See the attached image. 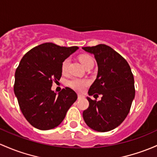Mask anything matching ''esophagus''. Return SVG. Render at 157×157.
Listing matches in <instances>:
<instances>
[{
	"label": "esophagus",
	"instance_id": "esophagus-1",
	"mask_svg": "<svg viewBox=\"0 0 157 157\" xmlns=\"http://www.w3.org/2000/svg\"><path fill=\"white\" fill-rule=\"evenodd\" d=\"M85 98V96L83 95H80V94H78V98L79 99H80V98Z\"/></svg>",
	"mask_w": 157,
	"mask_h": 157
}]
</instances>
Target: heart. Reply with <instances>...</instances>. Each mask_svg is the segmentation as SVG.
Returning a JSON list of instances; mask_svg holds the SVG:
<instances>
[{
	"label": "heart",
	"mask_w": 157,
	"mask_h": 157,
	"mask_svg": "<svg viewBox=\"0 0 157 157\" xmlns=\"http://www.w3.org/2000/svg\"><path fill=\"white\" fill-rule=\"evenodd\" d=\"M80 62L83 65L84 67L89 64L90 62H93V59L89 55H82L80 56ZM68 64H69V59H66L65 60H64V62H62V73H65L67 70V67H68ZM90 82L89 80H81V79H78V78H74L71 79V80H69L68 83V86L70 87H71L72 89L78 92H83L84 90L86 89V87L89 85Z\"/></svg>",
	"instance_id": "obj_1"
}]
</instances>
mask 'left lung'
I'll return each mask as SVG.
<instances>
[{"instance_id":"left-lung-1","label":"left lung","mask_w":157,"mask_h":157,"mask_svg":"<svg viewBox=\"0 0 157 157\" xmlns=\"http://www.w3.org/2000/svg\"><path fill=\"white\" fill-rule=\"evenodd\" d=\"M93 54L98 65L96 79L90 86L89 95H101L100 101H89L83 112L85 123L97 132H105L120 126L126 119L135 98L134 77L126 59L105 44L82 47Z\"/></svg>"}]
</instances>
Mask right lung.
I'll return each mask as SVG.
<instances>
[{
  "mask_svg": "<svg viewBox=\"0 0 157 157\" xmlns=\"http://www.w3.org/2000/svg\"><path fill=\"white\" fill-rule=\"evenodd\" d=\"M78 49L45 43L31 49L20 61L15 73L14 93L24 117L36 128L57 127L77 99L71 88L58 94L51 88L62 77V62Z\"/></svg>",
  "mask_w": 157,
  "mask_h": 157,
  "instance_id": "add662e5",
  "label": "right lung"
}]
</instances>
